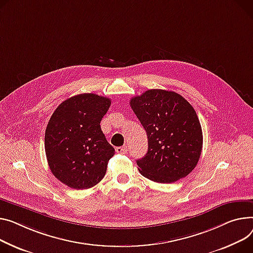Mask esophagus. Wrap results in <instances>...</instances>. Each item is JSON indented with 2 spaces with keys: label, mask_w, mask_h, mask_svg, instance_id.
<instances>
[{
  "label": "esophagus",
  "mask_w": 253,
  "mask_h": 253,
  "mask_svg": "<svg viewBox=\"0 0 253 253\" xmlns=\"http://www.w3.org/2000/svg\"><path fill=\"white\" fill-rule=\"evenodd\" d=\"M127 146H118L116 147V153L117 154H126L127 153Z\"/></svg>",
  "instance_id": "obj_1"
}]
</instances>
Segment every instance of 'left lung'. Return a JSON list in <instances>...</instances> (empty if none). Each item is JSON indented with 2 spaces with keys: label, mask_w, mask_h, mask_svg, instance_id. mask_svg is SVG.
<instances>
[{
  "label": "left lung",
  "mask_w": 253,
  "mask_h": 253,
  "mask_svg": "<svg viewBox=\"0 0 253 253\" xmlns=\"http://www.w3.org/2000/svg\"><path fill=\"white\" fill-rule=\"evenodd\" d=\"M146 131L148 149L137 160L139 173L158 183H173L189 175L203 149V130L195 110L182 95L149 89L130 99Z\"/></svg>",
  "instance_id": "obj_1"
}]
</instances>
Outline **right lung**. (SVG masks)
Here are the masks:
<instances>
[{
	"label": "right lung",
	"instance_id": "add662e5",
	"mask_svg": "<svg viewBox=\"0 0 253 253\" xmlns=\"http://www.w3.org/2000/svg\"><path fill=\"white\" fill-rule=\"evenodd\" d=\"M111 99L94 93L74 95L55 110L47 123L44 149L53 175L73 189L96 185L115 155L100 129Z\"/></svg>",
	"mask_w": 253,
	"mask_h": 253
}]
</instances>
